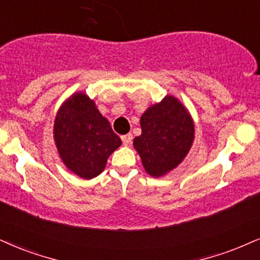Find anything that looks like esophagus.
<instances>
[{"instance_id":"34e87169","label":"esophagus","mask_w":260,"mask_h":260,"mask_svg":"<svg viewBox=\"0 0 260 260\" xmlns=\"http://www.w3.org/2000/svg\"><path fill=\"white\" fill-rule=\"evenodd\" d=\"M121 139H122V143L124 145H129L133 140V136L132 134H124V136L121 137Z\"/></svg>"}]
</instances>
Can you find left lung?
Listing matches in <instances>:
<instances>
[{
  "instance_id": "left-lung-1",
  "label": "left lung",
  "mask_w": 260,
  "mask_h": 260,
  "mask_svg": "<svg viewBox=\"0 0 260 260\" xmlns=\"http://www.w3.org/2000/svg\"><path fill=\"white\" fill-rule=\"evenodd\" d=\"M141 134L133 145L146 173L160 177L182 162L194 140V124L185 107L173 96L150 107L140 117Z\"/></svg>"
}]
</instances>
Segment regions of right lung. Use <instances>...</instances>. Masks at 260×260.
<instances>
[{
  "mask_svg": "<svg viewBox=\"0 0 260 260\" xmlns=\"http://www.w3.org/2000/svg\"><path fill=\"white\" fill-rule=\"evenodd\" d=\"M54 139L64 166L86 180L100 175L108 157L122 144L94 102L83 92L74 93L58 109Z\"/></svg>",
  "mask_w": 260,
  "mask_h": 260,
  "instance_id": "obj_1",
  "label": "right lung"
}]
</instances>
